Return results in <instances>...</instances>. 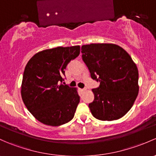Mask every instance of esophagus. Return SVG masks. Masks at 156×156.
<instances>
[{
	"mask_svg": "<svg viewBox=\"0 0 156 156\" xmlns=\"http://www.w3.org/2000/svg\"><path fill=\"white\" fill-rule=\"evenodd\" d=\"M86 88H84V89H80V90H81V92H84L85 90H86Z\"/></svg>",
	"mask_w": 156,
	"mask_h": 156,
	"instance_id": "esophagus-1",
	"label": "esophagus"
}]
</instances>
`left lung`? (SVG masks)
I'll return each instance as SVG.
<instances>
[{"label": "left lung", "instance_id": "obj_1", "mask_svg": "<svg viewBox=\"0 0 156 156\" xmlns=\"http://www.w3.org/2000/svg\"><path fill=\"white\" fill-rule=\"evenodd\" d=\"M82 59L93 79L99 81L93 89L91 114L102 121L126 115L138 95V70L130 55L112 43H92L81 46Z\"/></svg>", "mask_w": 156, "mask_h": 156}]
</instances>
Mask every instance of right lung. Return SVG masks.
Here are the masks:
<instances>
[{
    "instance_id": "right-lung-1",
    "label": "right lung",
    "mask_w": 156,
    "mask_h": 156,
    "mask_svg": "<svg viewBox=\"0 0 156 156\" xmlns=\"http://www.w3.org/2000/svg\"><path fill=\"white\" fill-rule=\"evenodd\" d=\"M79 54V45L57 47L41 51L27 62L21 95L27 110L42 123L59 126L74 117L80 101L78 89L62 82L67 64Z\"/></svg>"
}]
</instances>
